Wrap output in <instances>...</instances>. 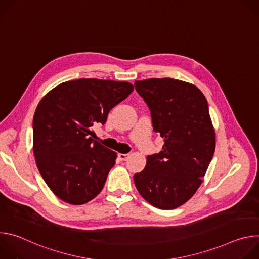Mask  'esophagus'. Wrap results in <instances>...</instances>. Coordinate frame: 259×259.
<instances>
[{"mask_svg": "<svg viewBox=\"0 0 259 259\" xmlns=\"http://www.w3.org/2000/svg\"><path fill=\"white\" fill-rule=\"evenodd\" d=\"M118 157L122 161H127L128 158H129V154H118Z\"/></svg>", "mask_w": 259, "mask_h": 259, "instance_id": "esophagus-1", "label": "esophagus"}]
</instances>
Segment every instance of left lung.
<instances>
[{"instance_id": "1", "label": "left lung", "mask_w": 259, "mask_h": 259, "mask_svg": "<svg viewBox=\"0 0 259 259\" xmlns=\"http://www.w3.org/2000/svg\"><path fill=\"white\" fill-rule=\"evenodd\" d=\"M135 89L164 138L162 151L147 156L145 168L134 175L135 187L151 205L175 209L195 195L214 155L207 99L195 85L171 78L135 81Z\"/></svg>"}]
</instances>
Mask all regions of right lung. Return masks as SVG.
<instances>
[{
    "label": "right lung",
    "mask_w": 259,
    "mask_h": 259,
    "mask_svg": "<svg viewBox=\"0 0 259 259\" xmlns=\"http://www.w3.org/2000/svg\"><path fill=\"white\" fill-rule=\"evenodd\" d=\"M133 89L128 82L79 79L59 84L39 102L32 121L33 155L60 200L83 205L103 189L117 153L90 137L91 127L104 124L109 110Z\"/></svg>",
    "instance_id": "1"
}]
</instances>
